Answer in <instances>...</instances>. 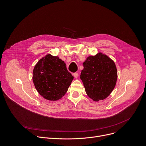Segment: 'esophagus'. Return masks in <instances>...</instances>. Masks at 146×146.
<instances>
[{
  "mask_svg": "<svg viewBox=\"0 0 146 146\" xmlns=\"http://www.w3.org/2000/svg\"><path fill=\"white\" fill-rule=\"evenodd\" d=\"M73 76L75 77V78H77L78 76V73L76 72V73H73Z\"/></svg>",
  "mask_w": 146,
  "mask_h": 146,
  "instance_id": "obj_1",
  "label": "esophagus"
}]
</instances>
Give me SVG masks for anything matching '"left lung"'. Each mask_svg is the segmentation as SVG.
<instances>
[{
  "instance_id": "1",
  "label": "left lung",
  "mask_w": 146,
  "mask_h": 146,
  "mask_svg": "<svg viewBox=\"0 0 146 146\" xmlns=\"http://www.w3.org/2000/svg\"><path fill=\"white\" fill-rule=\"evenodd\" d=\"M80 78L86 92L94 101L106 98L114 90L117 70L113 60L102 53L88 56L83 62Z\"/></svg>"
}]
</instances>
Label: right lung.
<instances>
[{
	"label": "right lung",
	"mask_w": 146,
	"mask_h": 146,
	"mask_svg": "<svg viewBox=\"0 0 146 146\" xmlns=\"http://www.w3.org/2000/svg\"><path fill=\"white\" fill-rule=\"evenodd\" d=\"M32 78L39 94L47 100L54 101L65 95L73 76L68 72L63 60L48 54L35 65Z\"/></svg>",
	"instance_id": "1"
}]
</instances>
